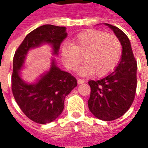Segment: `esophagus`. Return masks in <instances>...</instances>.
Instances as JSON below:
<instances>
[{
  "label": "esophagus",
  "instance_id": "obj_1",
  "mask_svg": "<svg viewBox=\"0 0 148 148\" xmlns=\"http://www.w3.org/2000/svg\"><path fill=\"white\" fill-rule=\"evenodd\" d=\"M84 82H85V81L83 79H77V83L78 84H82Z\"/></svg>",
  "mask_w": 148,
  "mask_h": 148
}]
</instances>
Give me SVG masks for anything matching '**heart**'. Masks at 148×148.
Instances as JSON below:
<instances>
[{"instance_id": "b5f03b06", "label": "heart", "mask_w": 148, "mask_h": 148, "mask_svg": "<svg viewBox=\"0 0 148 148\" xmlns=\"http://www.w3.org/2000/svg\"><path fill=\"white\" fill-rule=\"evenodd\" d=\"M71 45L61 48V58L64 65L71 71L83 62L86 64L78 70L81 76L105 77L118 65L122 54V44L114 34L97 29L81 32L73 38Z\"/></svg>"}]
</instances>
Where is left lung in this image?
I'll list each match as a JSON object with an SVG mask.
<instances>
[{
  "label": "left lung",
  "mask_w": 148,
  "mask_h": 148,
  "mask_svg": "<svg viewBox=\"0 0 148 148\" xmlns=\"http://www.w3.org/2000/svg\"><path fill=\"white\" fill-rule=\"evenodd\" d=\"M122 44L121 59L115 70L98 81H90V111L97 119L111 121L123 115L133 104L137 87V62L128 36L116 26L105 24Z\"/></svg>",
  "instance_id": "left-lung-1"
}]
</instances>
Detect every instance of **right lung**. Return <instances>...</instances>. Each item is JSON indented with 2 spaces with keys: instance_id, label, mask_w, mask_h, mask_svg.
I'll return each instance as SVG.
<instances>
[{
  "instance_id": "right-lung-1",
  "label": "right lung",
  "mask_w": 148,
  "mask_h": 148,
  "mask_svg": "<svg viewBox=\"0 0 148 148\" xmlns=\"http://www.w3.org/2000/svg\"><path fill=\"white\" fill-rule=\"evenodd\" d=\"M66 29L52 25L40 26L26 35L14 53L11 77L14 99L26 116L40 124L53 122L62 114L64 99L77 86V80L70 73L61 70L54 59L49 71L34 83L25 82L20 70L29 51L43 44L50 45L52 54L58 56L60 45L67 36Z\"/></svg>"
}]
</instances>
